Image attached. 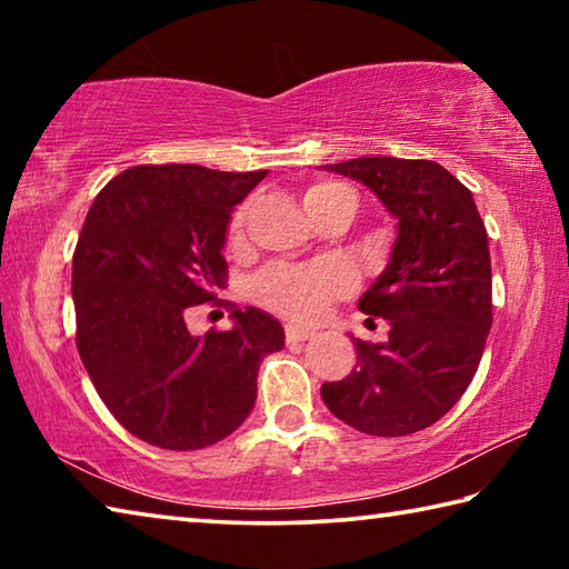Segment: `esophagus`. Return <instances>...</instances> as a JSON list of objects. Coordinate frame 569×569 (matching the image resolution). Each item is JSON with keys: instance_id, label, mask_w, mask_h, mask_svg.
I'll return each instance as SVG.
<instances>
[{"instance_id": "34e87169", "label": "esophagus", "mask_w": 569, "mask_h": 569, "mask_svg": "<svg viewBox=\"0 0 569 569\" xmlns=\"http://www.w3.org/2000/svg\"><path fill=\"white\" fill-rule=\"evenodd\" d=\"M313 336H316V331L303 329V326H296V323L286 326V341L288 343H301V341L313 339Z\"/></svg>"}]
</instances>
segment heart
Wrapping results in <instances>:
<instances>
[{
    "mask_svg": "<svg viewBox=\"0 0 569 569\" xmlns=\"http://www.w3.org/2000/svg\"><path fill=\"white\" fill-rule=\"evenodd\" d=\"M333 196H351L349 188L336 182H319L303 192L306 210L319 206L321 200ZM248 208H238L228 226V243L238 246L243 240ZM353 288V276L346 266L333 261H319L308 266H286L278 263L266 268L256 278L253 296L271 311L288 316L296 321H316L323 316L336 298L346 296Z\"/></svg>",
    "mask_w": 569,
    "mask_h": 569,
    "instance_id": "heart-1",
    "label": "heart"
}]
</instances>
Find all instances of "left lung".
Returning <instances> with one entry per match:
<instances>
[{"label": "left lung", "instance_id": "1", "mask_svg": "<svg viewBox=\"0 0 569 569\" xmlns=\"http://www.w3.org/2000/svg\"><path fill=\"white\" fill-rule=\"evenodd\" d=\"M323 168L363 182L397 218V240L359 301L366 316L389 321V339L351 336L356 366L346 379L326 381L321 397L363 435L407 437L455 407L485 353L492 329L487 228L469 188L435 160L353 158Z\"/></svg>", "mask_w": 569, "mask_h": 569}]
</instances>
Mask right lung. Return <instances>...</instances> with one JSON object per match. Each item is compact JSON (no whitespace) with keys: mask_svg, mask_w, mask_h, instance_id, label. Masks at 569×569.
<instances>
[{"mask_svg":"<svg viewBox=\"0 0 569 569\" xmlns=\"http://www.w3.org/2000/svg\"><path fill=\"white\" fill-rule=\"evenodd\" d=\"M268 170L203 166L122 170L94 198L72 256L77 351L104 407L152 447L226 439L256 403L263 356L283 329L236 308L233 329L192 336L188 308L226 286L230 213Z\"/></svg>","mask_w":569,"mask_h":569,"instance_id":"add662e5","label":"right lung"}]
</instances>
